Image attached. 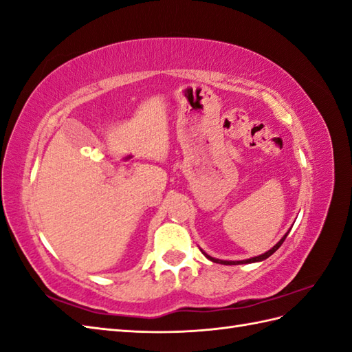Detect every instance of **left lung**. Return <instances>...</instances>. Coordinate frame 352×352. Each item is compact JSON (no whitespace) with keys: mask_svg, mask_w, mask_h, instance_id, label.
<instances>
[{"mask_svg":"<svg viewBox=\"0 0 352 352\" xmlns=\"http://www.w3.org/2000/svg\"><path fill=\"white\" fill-rule=\"evenodd\" d=\"M287 234L289 233H286L283 236V239L281 241L276 243L272 250H269L267 252H265V254H261V256H258V257H252V258H248V260H239V261H227V260H218V258H213V257H210V256H207L206 254V257L208 258V260H212V261H214V263H221V265H242V263H254V261H261V260H266L269 256H272V254L280 248V246L283 245V242H284V239L287 237Z\"/></svg>","mask_w":352,"mask_h":352,"instance_id":"obj_1","label":"left lung"}]
</instances>
